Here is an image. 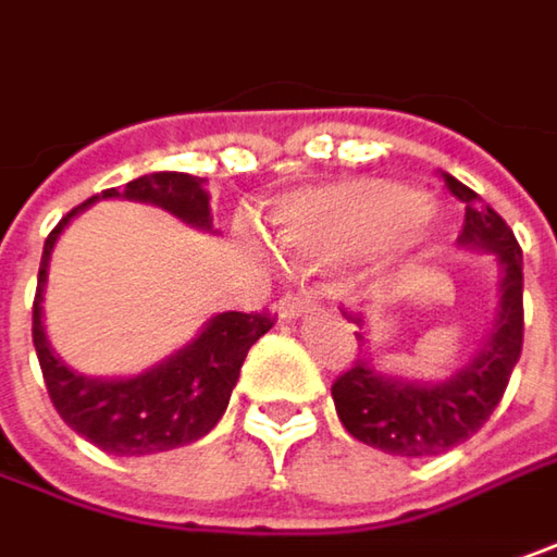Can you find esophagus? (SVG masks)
I'll use <instances>...</instances> for the list:
<instances>
[{"instance_id": "esophagus-1", "label": "esophagus", "mask_w": 557, "mask_h": 557, "mask_svg": "<svg viewBox=\"0 0 557 557\" xmlns=\"http://www.w3.org/2000/svg\"><path fill=\"white\" fill-rule=\"evenodd\" d=\"M317 310H320V297L310 288L282 294V300H278V313L285 320H297V317H307V313H317Z\"/></svg>"}]
</instances>
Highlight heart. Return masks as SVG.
I'll list each match as a JSON object with an SVG mask.
<instances>
[{
	"mask_svg": "<svg viewBox=\"0 0 557 557\" xmlns=\"http://www.w3.org/2000/svg\"><path fill=\"white\" fill-rule=\"evenodd\" d=\"M430 212L426 194L395 182H345L310 190L275 212L278 244L317 260L367 257L417 232Z\"/></svg>",
	"mask_w": 557,
	"mask_h": 557,
	"instance_id": "obj_1",
	"label": "heart"
}]
</instances>
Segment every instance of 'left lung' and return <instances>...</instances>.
I'll return each instance as SVG.
<instances>
[{"instance_id": "obj_1", "label": "left lung", "mask_w": 557, "mask_h": 557, "mask_svg": "<svg viewBox=\"0 0 557 557\" xmlns=\"http://www.w3.org/2000/svg\"><path fill=\"white\" fill-rule=\"evenodd\" d=\"M445 184L463 203L460 244L492 250L502 263V300L488 342L460 373L438 385L379 375L360 357L332 382L345 430L363 445L398 458H432L467 442L498 407L523 348V257L515 232L476 190L451 175H445ZM348 320L360 322L357 317Z\"/></svg>"}]
</instances>
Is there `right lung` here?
Returning <instances> with one entry per match:
<instances>
[{"instance_id": "add662e5", "label": "right lung", "mask_w": 557, "mask_h": 557, "mask_svg": "<svg viewBox=\"0 0 557 557\" xmlns=\"http://www.w3.org/2000/svg\"><path fill=\"white\" fill-rule=\"evenodd\" d=\"M203 182L207 178L184 175V172H153L137 182H127L122 194L109 187L99 197H127V200L156 203L190 225L209 228L212 219H209V197ZM99 197H90L87 203L71 209L42 244L40 278L34 297V348L40 360L42 382L55 413L77 435H84L102 451L122 458L172 451L203 438L222 420L247 350L275 325V317L269 310L219 313L215 320L207 322L200 338H194L187 348L159 363L156 370L134 379L106 382V379H84L71 373L49 350L42 332V285H46V265L55 237L62 235L71 215H77Z\"/></svg>"}]
</instances>
